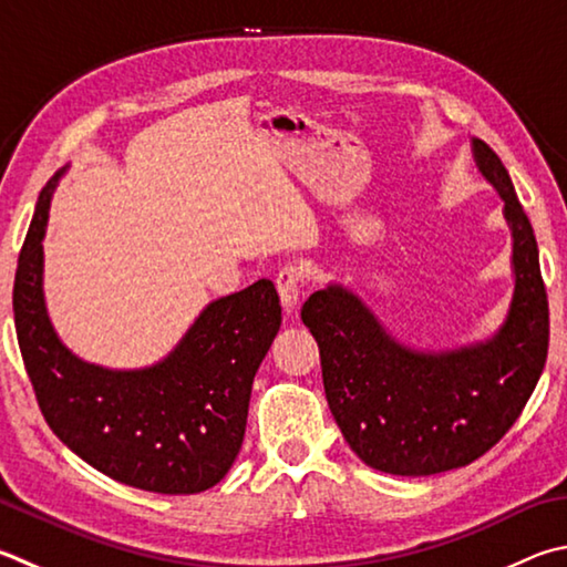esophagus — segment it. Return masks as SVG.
I'll use <instances>...</instances> for the list:
<instances>
[{
	"mask_svg": "<svg viewBox=\"0 0 567 567\" xmlns=\"http://www.w3.org/2000/svg\"><path fill=\"white\" fill-rule=\"evenodd\" d=\"M302 267L297 265H285L275 277L277 292H280L282 307L287 312H292L297 305H300V290H302Z\"/></svg>",
	"mask_w": 567,
	"mask_h": 567,
	"instance_id": "1",
	"label": "esophagus"
}]
</instances>
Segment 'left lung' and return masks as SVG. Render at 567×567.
<instances>
[{
    "mask_svg": "<svg viewBox=\"0 0 567 567\" xmlns=\"http://www.w3.org/2000/svg\"><path fill=\"white\" fill-rule=\"evenodd\" d=\"M476 168L503 200L513 295L496 332L449 349L401 342L347 285L302 305L319 344L327 404L349 449L394 476H434L496 446L516 424L548 357V297L538 243L506 166L471 138Z\"/></svg>",
    "mask_w": 567,
    "mask_h": 567,
    "instance_id": "1",
    "label": "left lung"
}]
</instances>
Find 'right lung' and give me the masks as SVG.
Returning a JSON list of instances; mask_svg holds the SVG:
<instances>
[{"label":"right lung","mask_w":567,"mask_h":567,"mask_svg":"<svg viewBox=\"0 0 567 567\" xmlns=\"http://www.w3.org/2000/svg\"><path fill=\"white\" fill-rule=\"evenodd\" d=\"M66 168L39 195L14 277L17 339L41 414L79 458L113 481L168 496L208 491L240 454L252 379L282 324L280 297L270 280L218 297L148 367L81 359L61 342L44 297L41 240Z\"/></svg>","instance_id":"1"}]
</instances>
